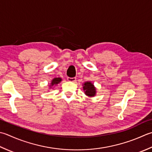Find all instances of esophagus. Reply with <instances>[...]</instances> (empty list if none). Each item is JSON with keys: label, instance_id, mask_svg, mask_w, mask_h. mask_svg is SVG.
Listing matches in <instances>:
<instances>
[{"label": "esophagus", "instance_id": "1", "mask_svg": "<svg viewBox=\"0 0 152 152\" xmlns=\"http://www.w3.org/2000/svg\"><path fill=\"white\" fill-rule=\"evenodd\" d=\"M68 80L69 82H74L76 80V78H68Z\"/></svg>", "mask_w": 152, "mask_h": 152}]
</instances>
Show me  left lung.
<instances>
[{
    "mask_svg": "<svg viewBox=\"0 0 152 152\" xmlns=\"http://www.w3.org/2000/svg\"><path fill=\"white\" fill-rule=\"evenodd\" d=\"M83 90L86 96L89 97H94L96 94V88L91 82H86L83 84Z\"/></svg>",
    "mask_w": 152,
    "mask_h": 152,
    "instance_id": "1",
    "label": "left lung"
}]
</instances>
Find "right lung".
<instances>
[{
  "label": "right lung",
  "instance_id": "add662e5",
  "mask_svg": "<svg viewBox=\"0 0 152 152\" xmlns=\"http://www.w3.org/2000/svg\"><path fill=\"white\" fill-rule=\"evenodd\" d=\"M62 81V79L61 78H55L54 79H53V80L51 81V83H50V88H52V87L53 86H56V84H58V83H60Z\"/></svg>",
  "mask_w": 152,
  "mask_h": 152
}]
</instances>
